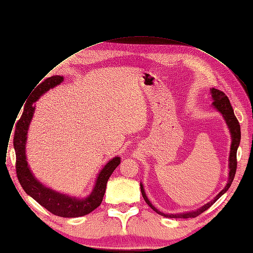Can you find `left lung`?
Here are the masks:
<instances>
[{"label": "left lung", "instance_id": "obj_1", "mask_svg": "<svg viewBox=\"0 0 253 253\" xmlns=\"http://www.w3.org/2000/svg\"><path fill=\"white\" fill-rule=\"evenodd\" d=\"M211 97L213 99L212 102V105L214 106V108L221 113L222 117H224V120L226 121V124L230 129L231 132V137H232V143H231V151H230V157H229V180L228 183L226 185V187L222 189L218 194L215 196V198L213 200H211V202L206 203L205 205H203L200 209L194 211H189V212H183V213H175V214H167V213H163L161 211H159L157 209L152 205V203L149 201V199L147 198L146 196V193L144 191V187L142 185V183L140 184L141 186V192H142V195L144 200L146 201V203L149 205L151 209L157 212L158 214L162 215V216H166V217H171V218H189V217H196L199 214H201L202 212H204L205 211H207L210 209V207L221 196L224 195L225 193L228 191V189L231 187V184L234 180V176L236 173V169H237V149H238L239 144H240V140H241V129H240V125L238 120H237V117L234 114V110L232 108V105L230 103L229 98L226 96V94L224 92H221L217 88H211Z\"/></svg>", "mask_w": 253, "mask_h": 253}]
</instances>
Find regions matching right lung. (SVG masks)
I'll return each instance as SVG.
<instances>
[{
    "instance_id": "1",
    "label": "right lung",
    "mask_w": 253,
    "mask_h": 253,
    "mask_svg": "<svg viewBox=\"0 0 253 253\" xmlns=\"http://www.w3.org/2000/svg\"><path fill=\"white\" fill-rule=\"evenodd\" d=\"M64 80L62 77L54 76L36 85L31 98L26 102L20 120L16 124L13 144L15 154H16L17 177L26 194L33 197L39 204L43 206L44 209L55 215L62 217H78L92 212L101 204L104 194H105L107 182L114 169L120 166L121 157L116 156L110 159L105 167L100 170L93 191L85 198L80 199L56 192L43 186L36 179L28 167L25 154L27 130L35 112V106L33 104L38 101L42 95L48 92L50 88L60 84Z\"/></svg>"
}]
</instances>
